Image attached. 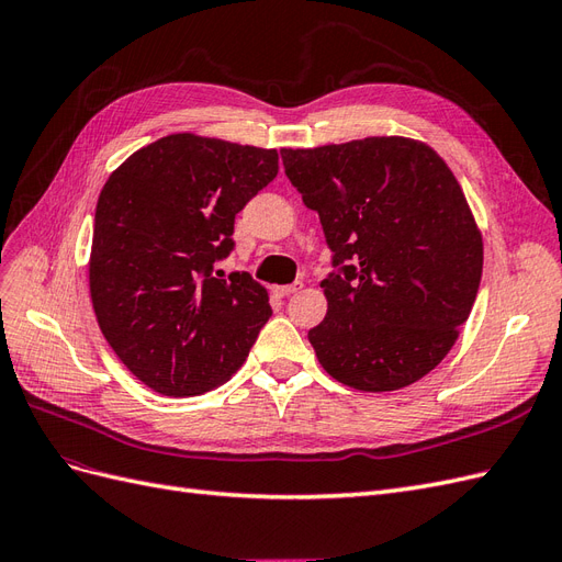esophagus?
I'll use <instances>...</instances> for the list:
<instances>
[{"label": "esophagus", "mask_w": 562, "mask_h": 562, "mask_svg": "<svg viewBox=\"0 0 562 562\" xmlns=\"http://www.w3.org/2000/svg\"><path fill=\"white\" fill-rule=\"evenodd\" d=\"M300 291H302V281H295V283H291V285H277V288H274V293H277L279 297L295 295V293H300Z\"/></svg>", "instance_id": "obj_1"}]
</instances>
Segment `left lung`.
Returning a JSON list of instances; mask_svg holds the SVG:
<instances>
[{"label": "left lung", "mask_w": 562, "mask_h": 562, "mask_svg": "<svg viewBox=\"0 0 562 562\" xmlns=\"http://www.w3.org/2000/svg\"><path fill=\"white\" fill-rule=\"evenodd\" d=\"M318 213L335 271L310 330L318 363L359 391H396L446 359L483 274V236L436 151L401 135L281 149Z\"/></svg>", "instance_id": "left-lung-1"}]
</instances>
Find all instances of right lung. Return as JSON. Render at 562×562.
Wrapping results in <instances>:
<instances>
[{"instance_id": "obj_1", "label": "right lung", "mask_w": 562, "mask_h": 562, "mask_svg": "<svg viewBox=\"0 0 562 562\" xmlns=\"http://www.w3.org/2000/svg\"><path fill=\"white\" fill-rule=\"evenodd\" d=\"M279 173L277 149L173 133L131 155L98 196L89 285L98 326L135 378L184 398L225 384L271 307L248 271L215 277L234 217Z\"/></svg>"}]
</instances>
